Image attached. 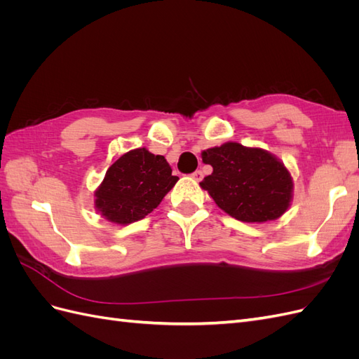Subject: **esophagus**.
<instances>
[{
  "label": "esophagus",
  "mask_w": 359,
  "mask_h": 359,
  "mask_svg": "<svg viewBox=\"0 0 359 359\" xmlns=\"http://www.w3.org/2000/svg\"><path fill=\"white\" fill-rule=\"evenodd\" d=\"M191 177H193V180H196V181L199 182V181H202V178H203V172H202V170L193 172V173H191Z\"/></svg>",
  "instance_id": "esophagus-1"
}]
</instances>
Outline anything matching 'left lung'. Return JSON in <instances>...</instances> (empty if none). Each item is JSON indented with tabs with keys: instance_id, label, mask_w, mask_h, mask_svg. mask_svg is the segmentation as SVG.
Returning a JSON list of instances; mask_svg holds the SVG:
<instances>
[{
	"instance_id": "left-lung-1",
	"label": "left lung",
	"mask_w": 359,
	"mask_h": 359,
	"mask_svg": "<svg viewBox=\"0 0 359 359\" xmlns=\"http://www.w3.org/2000/svg\"><path fill=\"white\" fill-rule=\"evenodd\" d=\"M212 166L201 187L220 210L245 223H265L283 215L293 199V180L283 161L269 151L226 142L202 151Z\"/></svg>"
}]
</instances>
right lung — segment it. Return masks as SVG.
Instances as JSON below:
<instances>
[{"instance_id": "1", "label": "right lung", "mask_w": 359, "mask_h": 359, "mask_svg": "<svg viewBox=\"0 0 359 359\" xmlns=\"http://www.w3.org/2000/svg\"><path fill=\"white\" fill-rule=\"evenodd\" d=\"M178 180L163 156L132 149L106 170L94 191V208L114 224L135 223L154 211Z\"/></svg>"}]
</instances>
